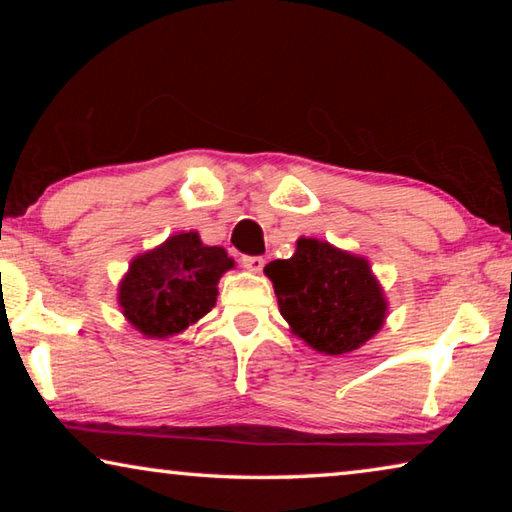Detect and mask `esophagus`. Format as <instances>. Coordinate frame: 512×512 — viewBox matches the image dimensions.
Listing matches in <instances>:
<instances>
[{
    "mask_svg": "<svg viewBox=\"0 0 512 512\" xmlns=\"http://www.w3.org/2000/svg\"><path fill=\"white\" fill-rule=\"evenodd\" d=\"M264 257H253V255H244L241 257V266L244 268H248V271H253V273H259L264 268Z\"/></svg>",
    "mask_w": 512,
    "mask_h": 512,
    "instance_id": "obj_1",
    "label": "esophagus"
}]
</instances>
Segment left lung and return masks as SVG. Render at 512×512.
<instances>
[{"instance_id": "1", "label": "left lung", "mask_w": 512, "mask_h": 512, "mask_svg": "<svg viewBox=\"0 0 512 512\" xmlns=\"http://www.w3.org/2000/svg\"><path fill=\"white\" fill-rule=\"evenodd\" d=\"M264 273L291 332L316 352H352L384 325L388 302L366 257L300 237L293 257L275 259Z\"/></svg>"}]
</instances>
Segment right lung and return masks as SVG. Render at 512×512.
I'll return each instance as SVG.
<instances>
[{
    "label": "right lung",
    "mask_w": 512,
    "mask_h": 512,
    "mask_svg": "<svg viewBox=\"0 0 512 512\" xmlns=\"http://www.w3.org/2000/svg\"><path fill=\"white\" fill-rule=\"evenodd\" d=\"M232 266L235 259L205 246L198 232L173 235L128 266L119 282L121 314L149 339H169L216 305V284Z\"/></svg>",
    "instance_id": "right-lung-1"
}]
</instances>
